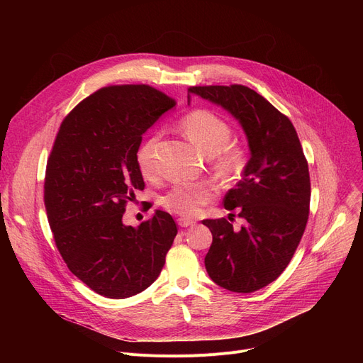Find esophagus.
<instances>
[{"mask_svg":"<svg viewBox=\"0 0 363 363\" xmlns=\"http://www.w3.org/2000/svg\"><path fill=\"white\" fill-rule=\"evenodd\" d=\"M177 222L181 228H188V226H193L196 223L193 219H186V218H178Z\"/></svg>","mask_w":363,"mask_h":363,"instance_id":"obj_1","label":"esophagus"}]
</instances>
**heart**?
Returning <instances> with one entry per match:
<instances>
[{"mask_svg": "<svg viewBox=\"0 0 363 363\" xmlns=\"http://www.w3.org/2000/svg\"><path fill=\"white\" fill-rule=\"evenodd\" d=\"M184 135L191 141L204 156L213 159V167L218 175L231 179L241 174L247 155L241 145L230 144L233 128L219 114L199 108L181 121ZM157 137L148 138L137 152V162L143 175L155 178L159 170L157 162ZM215 197V188L207 184L177 185L160 199V204L166 211L181 216H196L201 206Z\"/></svg>", "mask_w": 363, "mask_h": 363, "instance_id": "obj_1", "label": "heart"}]
</instances>
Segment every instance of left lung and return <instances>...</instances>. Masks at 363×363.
Instances as JSON below:
<instances>
[{"mask_svg":"<svg viewBox=\"0 0 363 363\" xmlns=\"http://www.w3.org/2000/svg\"><path fill=\"white\" fill-rule=\"evenodd\" d=\"M188 92L230 113L249 143L242 178L223 199L226 211L240 207L241 230L225 218L203 225L213 235L204 257L208 277L225 290L253 293L284 272L301 240L311 203L308 162L290 119L256 91L212 85Z\"/></svg>","mask_w":363,"mask_h":363,"instance_id":"left-lung-1","label":"left lung"}]
</instances>
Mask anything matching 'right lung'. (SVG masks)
<instances>
[{
    "label": "right lung",
    "instance_id": "obj_1",
    "mask_svg": "<svg viewBox=\"0 0 363 363\" xmlns=\"http://www.w3.org/2000/svg\"><path fill=\"white\" fill-rule=\"evenodd\" d=\"M175 101L148 85L107 86L76 106L57 133L44 204L57 249L73 275L108 298L144 291L162 272L177 223L156 211L137 228L122 218L143 191V133Z\"/></svg>",
    "mask_w": 363,
    "mask_h": 363
}]
</instances>
